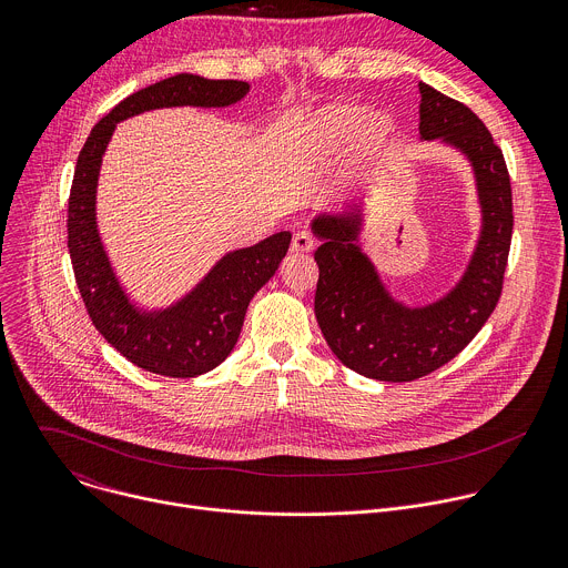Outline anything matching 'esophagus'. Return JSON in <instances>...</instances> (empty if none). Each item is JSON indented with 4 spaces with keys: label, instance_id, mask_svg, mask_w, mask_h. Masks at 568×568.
<instances>
[{
    "label": "esophagus",
    "instance_id": "obj_1",
    "mask_svg": "<svg viewBox=\"0 0 568 568\" xmlns=\"http://www.w3.org/2000/svg\"><path fill=\"white\" fill-rule=\"evenodd\" d=\"M316 247V240L307 231H296L292 237V252L296 254H307Z\"/></svg>",
    "mask_w": 568,
    "mask_h": 568
}]
</instances>
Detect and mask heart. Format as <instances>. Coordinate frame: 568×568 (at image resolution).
<instances>
[{"label": "heart", "mask_w": 568, "mask_h": 568, "mask_svg": "<svg viewBox=\"0 0 568 568\" xmlns=\"http://www.w3.org/2000/svg\"><path fill=\"white\" fill-rule=\"evenodd\" d=\"M390 130L393 121L388 114H366L357 103H333L323 108L312 123V136L316 145L326 152H337L353 139L362 150H373L386 141Z\"/></svg>", "instance_id": "1"}]
</instances>
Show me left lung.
Masks as SVG:
<instances>
[{
    "mask_svg": "<svg viewBox=\"0 0 568 568\" xmlns=\"http://www.w3.org/2000/svg\"><path fill=\"white\" fill-rule=\"evenodd\" d=\"M420 134L463 150L476 175L483 231L460 283L438 303L404 307L384 290L357 247L359 215L321 213L312 229L318 281L314 314L333 353L351 371L379 382H414L454 359L495 312L513 240V189L501 148L463 103L418 83Z\"/></svg>",
    "mask_w": 568,
    "mask_h": 568,
    "instance_id": "left-lung-1",
    "label": "left lung"
}]
</instances>
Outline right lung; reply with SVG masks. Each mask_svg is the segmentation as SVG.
Instances as JSON below:
<instances>
[{
	"instance_id": "obj_1",
	"label": "right lung",
	"mask_w": 568,
	"mask_h": 568,
	"mask_svg": "<svg viewBox=\"0 0 568 568\" xmlns=\"http://www.w3.org/2000/svg\"><path fill=\"white\" fill-rule=\"evenodd\" d=\"M250 92L242 80H209L178 73L123 99L90 132L78 154L69 209L67 247L75 285L97 331L134 366L164 377H197L233 351L254 294L274 276L292 233L281 231L254 247L226 254L178 305L139 312L128 303L97 231L101 159L119 121L156 108L233 105Z\"/></svg>"
}]
</instances>
